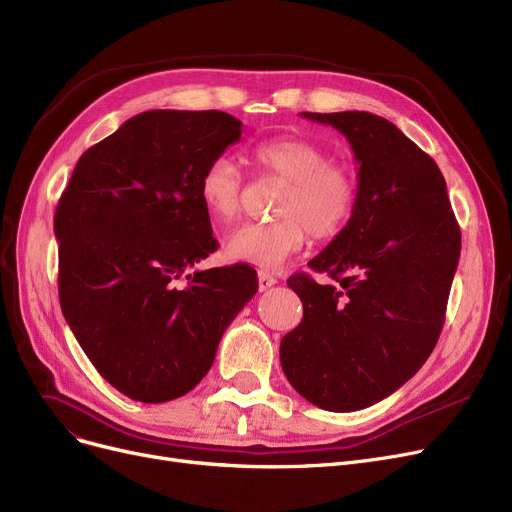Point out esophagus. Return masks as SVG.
Masks as SVG:
<instances>
[{"mask_svg":"<svg viewBox=\"0 0 512 512\" xmlns=\"http://www.w3.org/2000/svg\"><path fill=\"white\" fill-rule=\"evenodd\" d=\"M257 280H259V291H268V288H272L278 280H276V276H272L270 272H259L257 274Z\"/></svg>","mask_w":512,"mask_h":512,"instance_id":"1","label":"esophagus"}]
</instances>
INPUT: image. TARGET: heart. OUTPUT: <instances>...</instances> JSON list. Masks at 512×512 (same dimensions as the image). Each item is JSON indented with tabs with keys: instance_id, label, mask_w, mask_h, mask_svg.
I'll list each match as a JSON object with an SVG mask.
<instances>
[{
	"instance_id": "heart-1",
	"label": "heart",
	"mask_w": 512,
	"mask_h": 512,
	"mask_svg": "<svg viewBox=\"0 0 512 512\" xmlns=\"http://www.w3.org/2000/svg\"><path fill=\"white\" fill-rule=\"evenodd\" d=\"M253 161L282 177L286 188L278 198L276 219L247 221L228 234V259L274 270L305 247L309 232L332 238L347 226L358 196L355 177L345 165L328 161L322 146L295 136L272 138L255 146ZM198 196L215 221L230 224L242 201L238 165L228 157L213 159L198 180Z\"/></svg>"
}]
</instances>
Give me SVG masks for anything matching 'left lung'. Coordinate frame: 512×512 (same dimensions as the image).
I'll list each match as a JSON object with an SVG mask.
<instances>
[{
    "instance_id": "1",
    "label": "left lung",
    "mask_w": 512,
    "mask_h": 512,
    "mask_svg": "<svg viewBox=\"0 0 512 512\" xmlns=\"http://www.w3.org/2000/svg\"><path fill=\"white\" fill-rule=\"evenodd\" d=\"M301 117L347 138L358 196L347 226L309 261L335 282L288 278L303 320L282 337L280 364L307 402L353 412L427 362L446 318L460 228L437 163L391 121L364 110Z\"/></svg>"
}]
</instances>
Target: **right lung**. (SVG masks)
<instances>
[{"mask_svg": "<svg viewBox=\"0 0 512 512\" xmlns=\"http://www.w3.org/2000/svg\"><path fill=\"white\" fill-rule=\"evenodd\" d=\"M240 136L242 123L221 110H146L85 150L60 196L64 320L136 402H169L201 383L257 293L244 263L188 274L217 249L198 180Z\"/></svg>", "mask_w": 512, "mask_h": 512, "instance_id": "right-lung-1", "label": "right lung"}]
</instances>
